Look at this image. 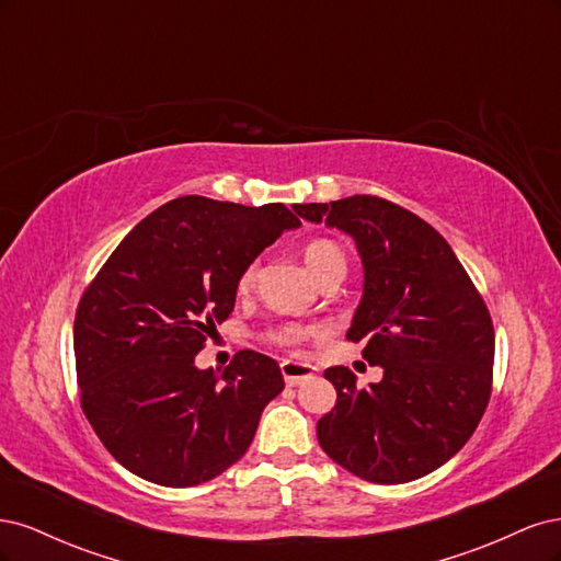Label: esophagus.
<instances>
[{
	"mask_svg": "<svg viewBox=\"0 0 561 561\" xmlns=\"http://www.w3.org/2000/svg\"><path fill=\"white\" fill-rule=\"evenodd\" d=\"M280 371H283L287 386H299L301 381L316 377V367L313 365L295 363V360H283L280 363Z\"/></svg>",
	"mask_w": 561,
	"mask_h": 561,
	"instance_id": "obj_1",
	"label": "esophagus"
}]
</instances>
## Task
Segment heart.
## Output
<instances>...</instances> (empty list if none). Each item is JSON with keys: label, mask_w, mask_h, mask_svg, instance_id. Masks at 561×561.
<instances>
[{"label": "heart", "mask_w": 561, "mask_h": 561, "mask_svg": "<svg viewBox=\"0 0 561 561\" xmlns=\"http://www.w3.org/2000/svg\"><path fill=\"white\" fill-rule=\"evenodd\" d=\"M301 257H304V264H307V268H309V274L318 283L328 280L332 276L346 274V254L330 239L309 241L301 250ZM254 283H257V264H250L243 268V274L239 278V293L248 295L254 287ZM311 332H313L311 328H301V325H280V328L268 332V339L280 346H295Z\"/></svg>", "instance_id": "b5f03b06"}]
</instances>
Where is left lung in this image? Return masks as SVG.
<instances>
[{"label": "left lung", "mask_w": 561, "mask_h": 561, "mask_svg": "<svg viewBox=\"0 0 561 561\" xmlns=\"http://www.w3.org/2000/svg\"><path fill=\"white\" fill-rule=\"evenodd\" d=\"M293 208L355 241L365 280L346 339L383 369L367 388L342 365L325 369L336 404L318 421V443L360 480H419L468 443L486 410L494 325L484 301L443 236L396 203L348 196Z\"/></svg>", "instance_id": "left-lung-1"}]
</instances>
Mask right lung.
<instances>
[{
	"instance_id": "add662e5",
	"label": "right lung",
	"mask_w": 561,
	"mask_h": 561,
	"mask_svg": "<svg viewBox=\"0 0 561 561\" xmlns=\"http://www.w3.org/2000/svg\"><path fill=\"white\" fill-rule=\"evenodd\" d=\"M301 222L283 203L182 196L147 215L83 293L75 318L81 410L138 478L194 486L248 451L280 367L241 351L225 371L196 353L229 318L243 268Z\"/></svg>"
}]
</instances>
